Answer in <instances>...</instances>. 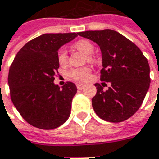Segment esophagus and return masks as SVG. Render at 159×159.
Segmentation results:
<instances>
[{
	"label": "esophagus",
	"instance_id": "34e87169",
	"mask_svg": "<svg viewBox=\"0 0 159 159\" xmlns=\"http://www.w3.org/2000/svg\"><path fill=\"white\" fill-rule=\"evenodd\" d=\"M77 88H78V89L81 90V89H83V88H84V86L81 85V84H78V85H77Z\"/></svg>",
	"mask_w": 159,
	"mask_h": 159
}]
</instances>
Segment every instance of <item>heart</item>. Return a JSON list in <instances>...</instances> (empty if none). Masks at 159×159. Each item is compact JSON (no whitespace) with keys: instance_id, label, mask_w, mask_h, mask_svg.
Wrapping results in <instances>:
<instances>
[{"instance_id":"obj_1","label":"heart","mask_w":159,"mask_h":159,"mask_svg":"<svg viewBox=\"0 0 159 159\" xmlns=\"http://www.w3.org/2000/svg\"><path fill=\"white\" fill-rule=\"evenodd\" d=\"M74 47L80 52L84 53L85 55H89L87 57L88 61L93 60L90 54H92L94 51V47L90 41L87 40H80L77 41ZM57 57V61L60 65H64V64H67L68 56H67V53L64 48H60L58 50ZM90 72H91V70L89 67L74 68V69H71L68 71V77L71 80L77 81V82H85L89 80V76H90Z\"/></svg>"}]
</instances>
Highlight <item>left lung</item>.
<instances>
[{
  "label": "left lung",
  "mask_w": 159,
  "mask_h": 159,
  "mask_svg": "<svg viewBox=\"0 0 159 159\" xmlns=\"http://www.w3.org/2000/svg\"><path fill=\"white\" fill-rule=\"evenodd\" d=\"M79 35L100 47L102 81L111 82L108 90L95 83L92 106L102 119L119 123L132 117L143 102L150 83L147 58L134 43L116 31L80 32Z\"/></svg>",
  "instance_id": "obj_1"
}]
</instances>
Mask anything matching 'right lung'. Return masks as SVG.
Returning <instances> with one entry per match:
<instances>
[{
    "instance_id": "obj_1",
    "label": "right lung",
    "mask_w": 159,
    "mask_h": 159,
    "mask_svg": "<svg viewBox=\"0 0 159 159\" xmlns=\"http://www.w3.org/2000/svg\"><path fill=\"white\" fill-rule=\"evenodd\" d=\"M78 35L79 33L42 34L28 41L15 57L8 78L10 97L30 125L50 130L69 119L77 87L68 81L60 89L54 80L59 68L58 49Z\"/></svg>"
}]
</instances>
